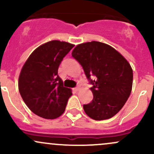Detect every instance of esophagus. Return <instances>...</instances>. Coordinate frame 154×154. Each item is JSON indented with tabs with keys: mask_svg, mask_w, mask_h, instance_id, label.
Returning <instances> with one entry per match:
<instances>
[{
	"mask_svg": "<svg viewBox=\"0 0 154 154\" xmlns=\"http://www.w3.org/2000/svg\"><path fill=\"white\" fill-rule=\"evenodd\" d=\"M79 89H80V87H79V86L78 85V86H77V87H76V88H75V91H79Z\"/></svg>",
	"mask_w": 154,
	"mask_h": 154,
	"instance_id": "34e87169",
	"label": "esophagus"
}]
</instances>
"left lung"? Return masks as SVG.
<instances>
[{
  "label": "left lung",
  "mask_w": 154,
  "mask_h": 154,
  "mask_svg": "<svg viewBox=\"0 0 154 154\" xmlns=\"http://www.w3.org/2000/svg\"><path fill=\"white\" fill-rule=\"evenodd\" d=\"M72 56L93 85V99L83 105L85 112L94 120L110 119L121 110L131 93L133 73L130 64L114 48L98 41L77 45Z\"/></svg>",
  "instance_id": "8db88e82"
}]
</instances>
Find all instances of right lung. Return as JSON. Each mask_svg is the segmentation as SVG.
<instances>
[{
  "label": "right lung",
  "instance_id": "obj_1",
  "mask_svg": "<svg viewBox=\"0 0 154 154\" xmlns=\"http://www.w3.org/2000/svg\"><path fill=\"white\" fill-rule=\"evenodd\" d=\"M74 46L59 40L49 41L35 49L24 63L19 77V91L36 115L54 119L64 112L72 93L63 87L58 69Z\"/></svg>",
  "mask_w": 154,
  "mask_h": 154
}]
</instances>
